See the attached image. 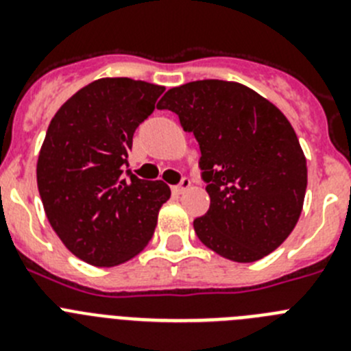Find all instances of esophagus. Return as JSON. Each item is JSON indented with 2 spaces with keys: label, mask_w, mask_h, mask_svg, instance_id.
<instances>
[{
  "label": "esophagus",
  "mask_w": 351,
  "mask_h": 351,
  "mask_svg": "<svg viewBox=\"0 0 351 351\" xmlns=\"http://www.w3.org/2000/svg\"><path fill=\"white\" fill-rule=\"evenodd\" d=\"M190 186H191V181H190V179H188V178H182V179H181V182H179L178 186H173L172 191H173V193H182V191L188 190V188H190Z\"/></svg>",
  "instance_id": "obj_1"
}]
</instances>
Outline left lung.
Here are the masks:
<instances>
[{
  "mask_svg": "<svg viewBox=\"0 0 351 351\" xmlns=\"http://www.w3.org/2000/svg\"><path fill=\"white\" fill-rule=\"evenodd\" d=\"M158 108L178 114L200 145L210 206L193 221L197 237L241 263L281 246L299 221L308 167L280 108L243 84L216 79L169 89Z\"/></svg>",
  "mask_w": 351,
  "mask_h": 351,
  "instance_id": "1",
  "label": "left lung"
}]
</instances>
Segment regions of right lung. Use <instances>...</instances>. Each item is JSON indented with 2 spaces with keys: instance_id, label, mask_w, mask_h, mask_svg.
Instances as JSON below:
<instances>
[{
  "instance_id": "right-lung-1",
  "label": "right lung",
  "mask_w": 351,
  "mask_h": 351,
  "mask_svg": "<svg viewBox=\"0 0 351 351\" xmlns=\"http://www.w3.org/2000/svg\"><path fill=\"white\" fill-rule=\"evenodd\" d=\"M163 91L126 77L98 79L64 101L47 128L36 163L43 209L61 243L96 267L138 255L170 198L163 181L125 173L133 133Z\"/></svg>"
}]
</instances>
